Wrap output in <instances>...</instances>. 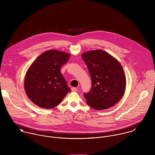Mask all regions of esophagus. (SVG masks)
Masks as SVG:
<instances>
[{"instance_id":"1","label":"esophagus","mask_w":155,"mask_h":155,"mask_svg":"<svg viewBox=\"0 0 155 155\" xmlns=\"http://www.w3.org/2000/svg\"><path fill=\"white\" fill-rule=\"evenodd\" d=\"M71 91H73V92H75V91H78V89L76 87H73V88H71Z\"/></svg>"}]
</instances>
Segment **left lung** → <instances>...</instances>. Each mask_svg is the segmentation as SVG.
Returning a JSON list of instances; mask_svg holds the SVG:
<instances>
[{
	"label": "left lung",
	"mask_w": 155,
	"mask_h": 155,
	"mask_svg": "<svg viewBox=\"0 0 155 155\" xmlns=\"http://www.w3.org/2000/svg\"><path fill=\"white\" fill-rule=\"evenodd\" d=\"M81 56L92 81L91 91L84 94L87 104L97 110L113 107L122 98L126 88V77L120 63L101 49L85 52Z\"/></svg>",
	"instance_id": "left-lung-1"
}]
</instances>
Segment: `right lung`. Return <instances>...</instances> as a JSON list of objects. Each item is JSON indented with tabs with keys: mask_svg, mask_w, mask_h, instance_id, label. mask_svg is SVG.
<instances>
[{
	"mask_svg": "<svg viewBox=\"0 0 155 155\" xmlns=\"http://www.w3.org/2000/svg\"><path fill=\"white\" fill-rule=\"evenodd\" d=\"M70 54L51 49L41 54L27 70L24 90L28 98L36 106L52 109L58 106L71 91L61 73Z\"/></svg>",
	"mask_w": 155,
	"mask_h": 155,
	"instance_id": "obj_1",
	"label": "right lung"
}]
</instances>
